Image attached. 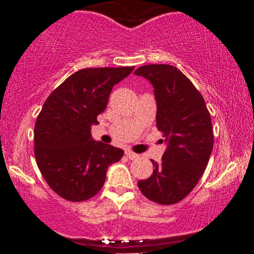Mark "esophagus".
I'll list each match as a JSON object with an SVG mask.
<instances>
[{"instance_id": "34e87169", "label": "esophagus", "mask_w": 254, "mask_h": 254, "mask_svg": "<svg viewBox=\"0 0 254 254\" xmlns=\"http://www.w3.org/2000/svg\"><path fill=\"white\" fill-rule=\"evenodd\" d=\"M125 154H127V156L129 157L130 160H136V159H138V157H139L138 154L133 153V151H131V150H127V151H125Z\"/></svg>"}]
</instances>
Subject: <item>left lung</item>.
Wrapping results in <instances>:
<instances>
[{
	"label": "left lung",
	"instance_id": "obj_1",
	"mask_svg": "<svg viewBox=\"0 0 254 254\" xmlns=\"http://www.w3.org/2000/svg\"><path fill=\"white\" fill-rule=\"evenodd\" d=\"M154 87L156 127L167 144L153 174L137 183L148 199L171 205L184 199L199 182L214 147L210 113L193 83L176 66L148 64L135 71Z\"/></svg>",
	"mask_w": 254,
	"mask_h": 254
}]
</instances>
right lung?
Here are the masks:
<instances>
[{
    "mask_svg": "<svg viewBox=\"0 0 254 254\" xmlns=\"http://www.w3.org/2000/svg\"><path fill=\"white\" fill-rule=\"evenodd\" d=\"M135 66L86 68L49 95L34 125V155L40 173L58 196L82 202L98 193L110 165L124 150L94 141L90 127L104 112L113 86Z\"/></svg>",
    "mask_w": 254,
    "mask_h": 254,
    "instance_id": "right-lung-1",
    "label": "right lung"
}]
</instances>
